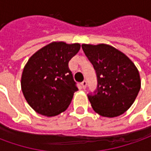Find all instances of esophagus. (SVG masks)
I'll use <instances>...</instances> for the list:
<instances>
[{"label": "esophagus", "instance_id": "obj_1", "mask_svg": "<svg viewBox=\"0 0 151 151\" xmlns=\"http://www.w3.org/2000/svg\"><path fill=\"white\" fill-rule=\"evenodd\" d=\"M81 85H82V88L86 89V85H87V82H86V81H83V82L81 83Z\"/></svg>", "mask_w": 151, "mask_h": 151}]
</instances>
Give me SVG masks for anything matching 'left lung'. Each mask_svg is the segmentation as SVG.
Instances as JSON below:
<instances>
[{
    "instance_id": "obj_1",
    "label": "left lung",
    "mask_w": 151,
    "mask_h": 151,
    "mask_svg": "<svg viewBox=\"0 0 151 151\" xmlns=\"http://www.w3.org/2000/svg\"><path fill=\"white\" fill-rule=\"evenodd\" d=\"M97 76V87L87 96L95 112L116 117L133 104L141 88L138 70L124 53L107 44H82Z\"/></svg>"
}]
</instances>
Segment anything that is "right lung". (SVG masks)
<instances>
[{"instance_id":"1","label":"right lung","mask_w":151,"mask_h":151,"mask_svg":"<svg viewBox=\"0 0 151 151\" xmlns=\"http://www.w3.org/2000/svg\"><path fill=\"white\" fill-rule=\"evenodd\" d=\"M80 47L79 43L53 42L28 60L22 75V91L36 112L54 116L68 108L78 90L69 61Z\"/></svg>"}]
</instances>
